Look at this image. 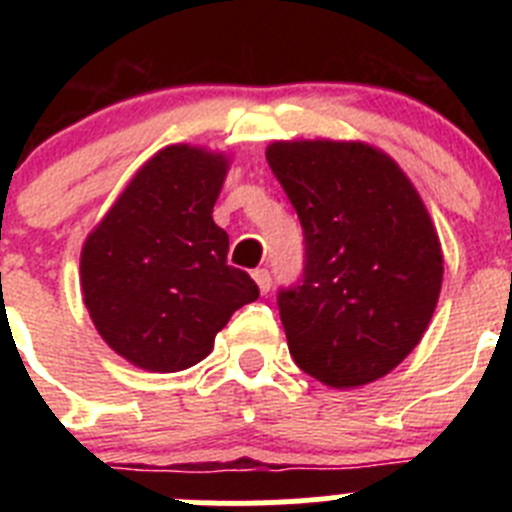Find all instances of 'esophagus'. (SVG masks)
I'll return each instance as SVG.
<instances>
[{"instance_id": "1", "label": "esophagus", "mask_w": 512, "mask_h": 512, "mask_svg": "<svg viewBox=\"0 0 512 512\" xmlns=\"http://www.w3.org/2000/svg\"><path fill=\"white\" fill-rule=\"evenodd\" d=\"M253 282L259 284L261 295H266V292H269V289H271V274H269V269H256V271H253Z\"/></svg>"}]
</instances>
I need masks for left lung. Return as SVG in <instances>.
Listing matches in <instances>:
<instances>
[{
  "instance_id": "8db88e82",
  "label": "left lung",
  "mask_w": 512,
  "mask_h": 512,
  "mask_svg": "<svg viewBox=\"0 0 512 512\" xmlns=\"http://www.w3.org/2000/svg\"><path fill=\"white\" fill-rule=\"evenodd\" d=\"M266 161L305 235L302 279L277 292L289 354L338 390L384 377L418 346L441 292L423 200L366 143H271Z\"/></svg>"
}]
</instances>
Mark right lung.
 <instances>
[{
  "mask_svg": "<svg viewBox=\"0 0 512 512\" xmlns=\"http://www.w3.org/2000/svg\"><path fill=\"white\" fill-rule=\"evenodd\" d=\"M225 171L220 153L158 151L84 243V305L99 336L140 369L194 366L230 315L259 300L256 282L228 264V233L212 220Z\"/></svg>",
  "mask_w": 512,
  "mask_h": 512,
  "instance_id": "add662e5",
  "label": "right lung"
}]
</instances>
